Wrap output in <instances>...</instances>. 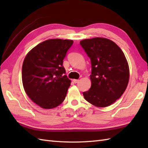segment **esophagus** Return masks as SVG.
<instances>
[{
    "label": "esophagus",
    "instance_id": "esophagus-1",
    "mask_svg": "<svg viewBox=\"0 0 148 148\" xmlns=\"http://www.w3.org/2000/svg\"><path fill=\"white\" fill-rule=\"evenodd\" d=\"M73 81L74 83H77L78 82H79V79H74Z\"/></svg>",
    "mask_w": 148,
    "mask_h": 148
}]
</instances>
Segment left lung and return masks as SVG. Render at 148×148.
<instances>
[{
    "instance_id": "obj_1",
    "label": "left lung",
    "mask_w": 148,
    "mask_h": 148,
    "mask_svg": "<svg viewBox=\"0 0 148 148\" xmlns=\"http://www.w3.org/2000/svg\"><path fill=\"white\" fill-rule=\"evenodd\" d=\"M91 60V88L83 92L92 105L105 108L120 98L129 80V67L123 52L111 40L95 37L80 41Z\"/></svg>"
}]
</instances>
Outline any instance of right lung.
<instances>
[{
  "label": "right lung",
  "instance_id": "right-lung-1",
  "mask_svg": "<svg viewBox=\"0 0 148 148\" xmlns=\"http://www.w3.org/2000/svg\"><path fill=\"white\" fill-rule=\"evenodd\" d=\"M73 40L48 39L31 49L22 65V83L27 95L43 109H53L64 101L71 81L63 60Z\"/></svg>",
  "mask_w": 148,
  "mask_h": 148
}]
</instances>
